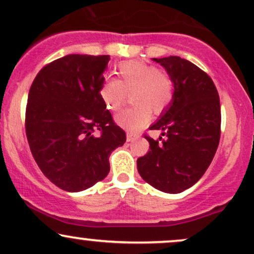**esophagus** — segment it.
<instances>
[{"label":"esophagus","instance_id":"esophagus-1","mask_svg":"<svg viewBox=\"0 0 254 254\" xmlns=\"http://www.w3.org/2000/svg\"><path fill=\"white\" fill-rule=\"evenodd\" d=\"M137 138H138V136L135 135V133H131V132L127 133V142H133V141H136Z\"/></svg>","mask_w":254,"mask_h":254}]
</instances>
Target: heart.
<instances>
[{
    "label": "heart",
    "mask_w": 254,
    "mask_h": 254,
    "mask_svg": "<svg viewBox=\"0 0 254 254\" xmlns=\"http://www.w3.org/2000/svg\"><path fill=\"white\" fill-rule=\"evenodd\" d=\"M117 70L119 80H105L99 88V97L107 110L116 112L131 95V103L135 105L119 113L116 121L130 132H137L149 122L151 110L160 113L170 106L174 82L167 72L139 61L119 63Z\"/></svg>",
    "instance_id": "b5f03b06"
}]
</instances>
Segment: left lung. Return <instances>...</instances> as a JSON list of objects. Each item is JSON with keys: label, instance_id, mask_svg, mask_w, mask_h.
<instances>
[{"label": "left lung", "instance_id": "left-lung-1", "mask_svg": "<svg viewBox=\"0 0 254 254\" xmlns=\"http://www.w3.org/2000/svg\"><path fill=\"white\" fill-rule=\"evenodd\" d=\"M174 82L173 100L150 130L162 136L149 142V151L137 159L144 182L162 192L179 193L194 185L211 164L221 136L220 98L211 77L178 56L153 58Z\"/></svg>", "mask_w": 254, "mask_h": 254}]
</instances>
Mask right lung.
Returning a JSON list of instances; mask_svg holds the SVG:
<instances>
[{
    "mask_svg": "<svg viewBox=\"0 0 254 254\" xmlns=\"http://www.w3.org/2000/svg\"><path fill=\"white\" fill-rule=\"evenodd\" d=\"M109 55H68L46 64L32 82L25 127L44 176L68 192L106 178L109 157L127 141L100 97Z\"/></svg>",
    "mask_w": 254,
    "mask_h": 254,
    "instance_id": "obj_1",
    "label": "right lung"
}]
</instances>
